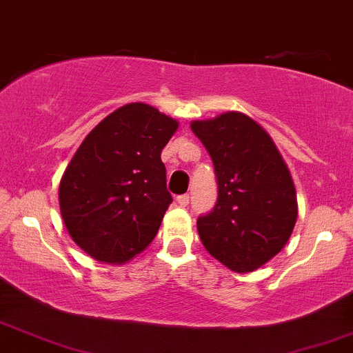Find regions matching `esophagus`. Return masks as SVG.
I'll list each match as a JSON object with an SVG mask.
<instances>
[{"label": "esophagus", "instance_id": "esophagus-1", "mask_svg": "<svg viewBox=\"0 0 353 353\" xmlns=\"http://www.w3.org/2000/svg\"><path fill=\"white\" fill-rule=\"evenodd\" d=\"M177 204H179L181 208H185L189 204V196L188 194H183V196H177Z\"/></svg>", "mask_w": 353, "mask_h": 353}]
</instances>
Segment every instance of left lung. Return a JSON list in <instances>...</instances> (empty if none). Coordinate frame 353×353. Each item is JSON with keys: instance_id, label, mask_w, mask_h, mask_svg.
Wrapping results in <instances>:
<instances>
[{"instance_id": "left-lung-1", "label": "left lung", "mask_w": 353, "mask_h": 353, "mask_svg": "<svg viewBox=\"0 0 353 353\" xmlns=\"http://www.w3.org/2000/svg\"><path fill=\"white\" fill-rule=\"evenodd\" d=\"M214 164L218 204L197 219L212 258L236 273L261 268L288 243L298 218L292 174L273 139L243 112L192 120Z\"/></svg>"}]
</instances>
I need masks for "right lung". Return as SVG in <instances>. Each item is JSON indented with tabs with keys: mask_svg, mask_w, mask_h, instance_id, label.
Here are the masks:
<instances>
[{
	"mask_svg": "<svg viewBox=\"0 0 353 353\" xmlns=\"http://www.w3.org/2000/svg\"><path fill=\"white\" fill-rule=\"evenodd\" d=\"M179 122L149 103L108 114L88 132L58 185L70 238L97 261L123 265L156 238L172 197L161 152Z\"/></svg>",
	"mask_w": 353,
	"mask_h": 353,
	"instance_id": "add662e5",
	"label": "right lung"
}]
</instances>
